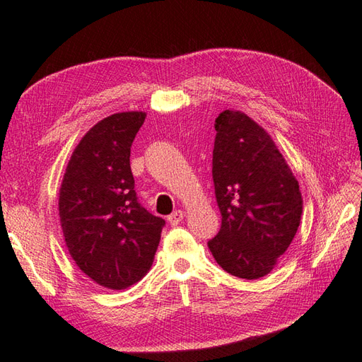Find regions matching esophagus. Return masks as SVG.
<instances>
[{
	"label": "esophagus",
	"mask_w": 362,
	"mask_h": 362,
	"mask_svg": "<svg viewBox=\"0 0 362 362\" xmlns=\"http://www.w3.org/2000/svg\"><path fill=\"white\" fill-rule=\"evenodd\" d=\"M183 216H185V214H183L182 210H175V211H173L168 216V222L171 226H177V224H180V222L183 221Z\"/></svg>",
	"instance_id": "esophagus-1"
}]
</instances>
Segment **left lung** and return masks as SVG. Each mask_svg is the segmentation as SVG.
<instances>
[{
	"label": "left lung",
	"mask_w": 362,
	"mask_h": 362,
	"mask_svg": "<svg viewBox=\"0 0 362 362\" xmlns=\"http://www.w3.org/2000/svg\"><path fill=\"white\" fill-rule=\"evenodd\" d=\"M214 129L211 173L222 222L209 247L224 271L257 280L272 271L297 233L298 182L272 138L247 115L224 110Z\"/></svg>",
	"instance_id": "left-lung-1"
}]
</instances>
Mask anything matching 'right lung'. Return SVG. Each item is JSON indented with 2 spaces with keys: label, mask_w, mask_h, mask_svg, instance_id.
Masks as SVG:
<instances>
[{
  "label": "right lung",
  "mask_w": 362,
  "mask_h": 362,
  "mask_svg": "<svg viewBox=\"0 0 362 362\" xmlns=\"http://www.w3.org/2000/svg\"><path fill=\"white\" fill-rule=\"evenodd\" d=\"M146 113L99 121L66 166L59 214L66 247L81 271L109 289H126L152 266L165 219L138 202L130 146Z\"/></svg>",
  "instance_id": "obj_1"
}]
</instances>
